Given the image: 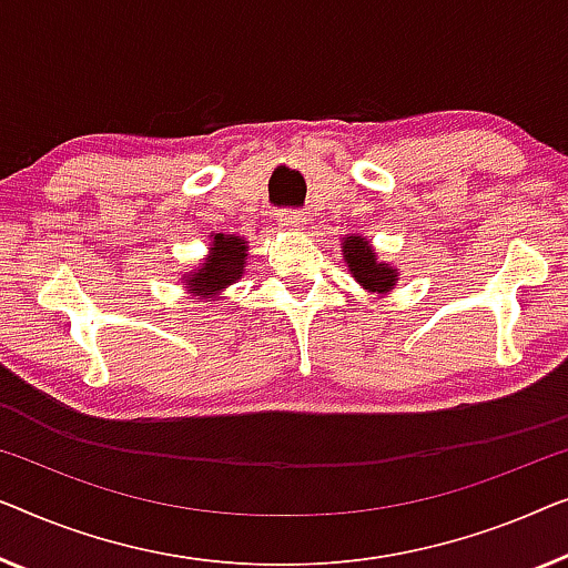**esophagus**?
Segmentation results:
<instances>
[{
  "mask_svg": "<svg viewBox=\"0 0 568 568\" xmlns=\"http://www.w3.org/2000/svg\"><path fill=\"white\" fill-rule=\"evenodd\" d=\"M277 226L287 229V231H298L306 226V215L298 211H283V213H277Z\"/></svg>",
  "mask_w": 568,
  "mask_h": 568,
  "instance_id": "1",
  "label": "esophagus"
}]
</instances>
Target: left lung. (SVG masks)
Returning a JSON list of instances; mask_svg holds the SVG:
<instances>
[{"instance_id":"obj_1","label":"left lung","mask_w":568,"mask_h":568,"mask_svg":"<svg viewBox=\"0 0 568 568\" xmlns=\"http://www.w3.org/2000/svg\"><path fill=\"white\" fill-rule=\"evenodd\" d=\"M342 257L349 275L355 277V283L367 293L375 295H388L398 283V270L388 262L378 260V252L373 250V244L361 234H347L342 239Z\"/></svg>"}]
</instances>
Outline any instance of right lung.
Here are the masks:
<instances>
[{"instance_id":"add662e5","label":"right lung","mask_w":568,"mask_h":568,"mask_svg":"<svg viewBox=\"0 0 568 568\" xmlns=\"http://www.w3.org/2000/svg\"><path fill=\"white\" fill-rule=\"evenodd\" d=\"M246 254H250V242L244 236L211 234V244L201 265L180 277L182 287L201 301H226L223 291L244 277Z\"/></svg>"}]
</instances>
